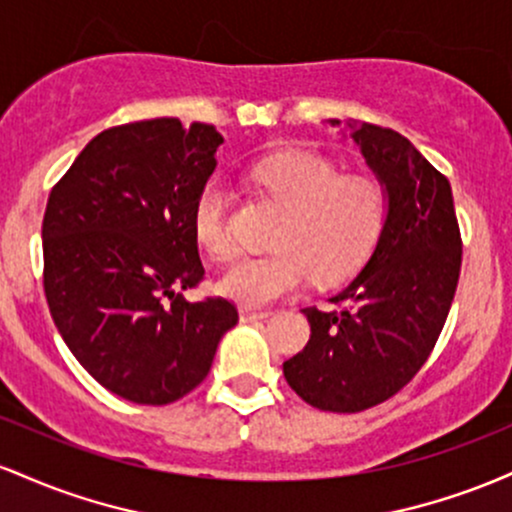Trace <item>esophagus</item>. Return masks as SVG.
<instances>
[{"label": "esophagus", "instance_id": "esophagus-1", "mask_svg": "<svg viewBox=\"0 0 512 512\" xmlns=\"http://www.w3.org/2000/svg\"><path fill=\"white\" fill-rule=\"evenodd\" d=\"M240 315V322H257V320H267L269 313L267 310H252L248 305H243V308L238 310Z\"/></svg>", "mask_w": 512, "mask_h": 512}]
</instances>
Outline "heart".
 Returning <instances> with one entry per match:
<instances>
[{"label":"heart","mask_w":512,"mask_h":512,"mask_svg":"<svg viewBox=\"0 0 512 512\" xmlns=\"http://www.w3.org/2000/svg\"><path fill=\"white\" fill-rule=\"evenodd\" d=\"M250 178L272 197L284 216L272 236V252L243 257L221 276L219 291L231 301L264 308L301 291L315 276L334 284L349 276L373 250L383 231L387 192L370 173H339L332 158L284 151L262 158ZM228 187L209 180L192 207V233L211 260L233 257L228 228Z\"/></svg>","instance_id":"obj_1"}]
</instances>
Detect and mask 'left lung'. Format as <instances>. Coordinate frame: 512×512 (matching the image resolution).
<instances>
[{
  "instance_id": "left-lung-1",
  "label": "left lung",
  "mask_w": 512,
  "mask_h": 512,
  "mask_svg": "<svg viewBox=\"0 0 512 512\" xmlns=\"http://www.w3.org/2000/svg\"><path fill=\"white\" fill-rule=\"evenodd\" d=\"M346 129L383 180L387 216L366 267L332 298L339 310L303 308L310 339L284 363L298 397L337 414L375 407L419 373L448 320L462 264L448 178L395 129L356 120Z\"/></svg>"
}]
</instances>
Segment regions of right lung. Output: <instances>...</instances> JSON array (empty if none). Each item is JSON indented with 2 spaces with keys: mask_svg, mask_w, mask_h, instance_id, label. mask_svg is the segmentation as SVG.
<instances>
[{
  "mask_svg": "<svg viewBox=\"0 0 512 512\" xmlns=\"http://www.w3.org/2000/svg\"><path fill=\"white\" fill-rule=\"evenodd\" d=\"M223 137L178 117L93 137L52 187L43 219V286L64 344L105 390L170 404L207 378L238 322L221 296L187 301L204 279L192 207Z\"/></svg>",
  "mask_w": 512,
  "mask_h": 512,
  "instance_id": "1",
  "label": "right lung"
}]
</instances>
